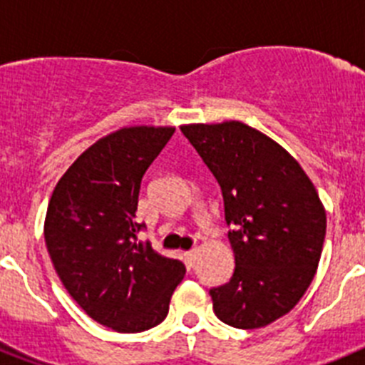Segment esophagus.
<instances>
[{
	"label": "esophagus",
	"instance_id": "esophagus-1",
	"mask_svg": "<svg viewBox=\"0 0 365 365\" xmlns=\"http://www.w3.org/2000/svg\"><path fill=\"white\" fill-rule=\"evenodd\" d=\"M185 256H186V263H188V267H193L195 265V259H197V248H192V250H188Z\"/></svg>",
	"mask_w": 365,
	"mask_h": 365
}]
</instances>
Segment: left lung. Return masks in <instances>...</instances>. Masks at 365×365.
<instances>
[{
    "label": "left lung",
    "mask_w": 365,
    "mask_h": 365,
    "mask_svg": "<svg viewBox=\"0 0 365 365\" xmlns=\"http://www.w3.org/2000/svg\"><path fill=\"white\" fill-rule=\"evenodd\" d=\"M221 186L235 269L210 289L219 320L237 329L272 324L311 285L325 240V210L298 163L243 122L182 125Z\"/></svg>",
    "instance_id": "obj_1"
}]
</instances>
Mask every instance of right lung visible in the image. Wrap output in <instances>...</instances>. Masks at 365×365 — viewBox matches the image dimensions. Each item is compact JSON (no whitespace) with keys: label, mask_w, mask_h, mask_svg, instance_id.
I'll return each instance as SVG.
<instances>
[{"label":"right lung","mask_w":365,"mask_h":365,"mask_svg":"<svg viewBox=\"0 0 365 365\" xmlns=\"http://www.w3.org/2000/svg\"><path fill=\"white\" fill-rule=\"evenodd\" d=\"M173 128H124L83 151L58 180L45 245L73 299L98 324L140 333L166 318L186 269L138 241L140 182Z\"/></svg>","instance_id":"add662e5"}]
</instances>
